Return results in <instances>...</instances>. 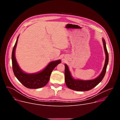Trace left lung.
<instances>
[{
  "instance_id": "left-lung-1",
  "label": "left lung",
  "mask_w": 120,
  "mask_h": 120,
  "mask_svg": "<svg viewBox=\"0 0 120 120\" xmlns=\"http://www.w3.org/2000/svg\"><path fill=\"white\" fill-rule=\"evenodd\" d=\"M102 42H103L106 58L103 69H102V71L99 76L95 79L85 81L79 79H75L72 77L67 65L65 64L64 79L66 85L68 88L77 91H87L90 90L95 87L101 81L105 75L106 68L109 61L108 53L106 48L105 41L104 38H102Z\"/></svg>"
}]
</instances>
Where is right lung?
<instances>
[{
	"mask_svg": "<svg viewBox=\"0 0 120 120\" xmlns=\"http://www.w3.org/2000/svg\"><path fill=\"white\" fill-rule=\"evenodd\" d=\"M19 37L17 38L12 53V68L14 74L18 80L26 88L38 89L43 87L48 83L51 73L54 68L61 63V60L50 62L43 70L37 73L27 74L24 72L19 67L15 57V49Z\"/></svg>",
	"mask_w": 120,
	"mask_h": 120,
	"instance_id": "add662e5",
	"label": "right lung"
}]
</instances>
